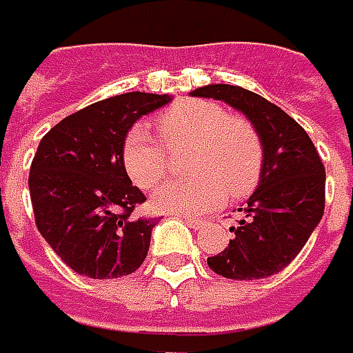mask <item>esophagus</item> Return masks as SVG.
Listing matches in <instances>:
<instances>
[{
	"label": "esophagus",
	"mask_w": 353,
	"mask_h": 353,
	"mask_svg": "<svg viewBox=\"0 0 353 353\" xmlns=\"http://www.w3.org/2000/svg\"><path fill=\"white\" fill-rule=\"evenodd\" d=\"M185 221H187V225L192 227V229H203V227L207 225V221H203V219H190V216H185Z\"/></svg>",
	"instance_id": "esophagus-1"
}]
</instances>
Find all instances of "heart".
I'll use <instances>...</instances> for the list:
<instances>
[{"label":"heart","mask_w":353,"mask_h":353,"mask_svg":"<svg viewBox=\"0 0 353 353\" xmlns=\"http://www.w3.org/2000/svg\"><path fill=\"white\" fill-rule=\"evenodd\" d=\"M154 139L144 124L132 126L122 142V164L134 185L154 189L170 168L168 150L190 144L185 168L194 174L172 181L157 192L164 211L207 213L225 196L243 199L259 185L263 172V142L257 128L241 116L209 100H183L164 110Z\"/></svg>","instance_id":"b5f03b06"}]
</instances>
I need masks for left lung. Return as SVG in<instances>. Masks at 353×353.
Masks as SVG:
<instances>
[{
	"label": "left lung",
	"mask_w": 353,
	"mask_h": 353,
	"mask_svg": "<svg viewBox=\"0 0 353 353\" xmlns=\"http://www.w3.org/2000/svg\"><path fill=\"white\" fill-rule=\"evenodd\" d=\"M192 96L223 100L245 114L263 142L259 187L239 209L233 239L207 263L227 279H265L297 257L325 207V168L307 132L263 96L229 84H211Z\"/></svg>",
	"instance_id": "8db88e82"
}]
</instances>
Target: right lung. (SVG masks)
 <instances>
[{
	"label": "right lung",
	"instance_id": "add662e5",
	"mask_svg": "<svg viewBox=\"0 0 353 353\" xmlns=\"http://www.w3.org/2000/svg\"><path fill=\"white\" fill-rule=\"evenodd\" d=\"M166 94L128 92L65 116L39 142L30 196L41 237L70 269L92 279L130 275L146 259L159 219L137 216L146 201L122 164V142Z\"/></svg>",
	"mask_w": 353,
	"mask_h": 353
}]
</instances>
